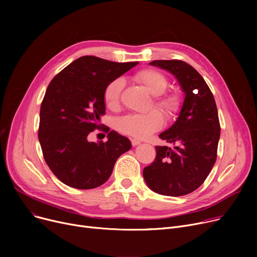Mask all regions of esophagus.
<instances>
[{"instance_id": "esophagus-1", "label": "esophagus", "mask_w": 257, "mask_h": 257, "mask_svg": "<svg viewBox=\"0 0 257 257\" xmlns=\"http://www.w3.org/2000/svg\"><path fill=\"white\" fill-rule=\"evenodd\" d=\"M140 144H141V142L138 141V140H136V139H132V140H131V145H132L133 147H136V146H138V145H140Z\"/></svg>"}]
</instances>
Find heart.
Listing matches in <instances>:
<instances>
[{"label": "heart", "mask_w": 257, "mask_h": 257, "mask_svg": "<svg viewBox=\"0 0 257 257\" xmlns=\"http://www.w3.org/2000/svg\"><path fill=\"white\" fill-rule=\"evenodd\" d=\"M132 78L154 96L153 106L163 112L167 119L172 120L179 114L182 108V98L176 91H166L168 79L163 73L153 69H145L137 72ZM123 86V79L120 78L111 80L105 86L103 101L109 110H116L119 107V97ZM163 126L164 116L157 110L143 114H128L120 117L116 123V128L120 133L139 140L149 138Z\"/></svg>", "instance_id": "1"}]
</instances>
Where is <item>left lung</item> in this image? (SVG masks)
Returning <instances> with one entry per match:
<instances>
[{
	"mask_svg": "<svg viewBox=\"0 0 257 257\" xmlns=\"http://www.w3.org/2000/svg\"><path fill=\"white\" fill-rule=\"evenodd\" d=\"M150 64L176 77L185 98L177 120L159 134V139L174 148L156 146V157L143 175L155 193L184 196L205 181L217 160L221 131L217 105L205 80L192 65L178 59Z\"/></svg>",
	"mask_w": 257,
	"mask_h": 257,
	"instance_id": "left-lung-1",
	"label": "left lung"
}]
</instances>
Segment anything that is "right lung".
I'll return each instance as SVG.
<instances>
[{
    "label": "right lung",
    "instance_id": "obj_1",
    "mask_svg": "<svg viewBox=\"0 0 257 257\" xmlns=\"http://www.w3.org/2000/svg\"><path fill=\"white\" fill-rule=\"evenodd\" d=\"M138 63L82 56L52 79L40 106L38 140L47 165L64 184L78 190L102 185L130 150V141L109 128L107 142L87 137L102 125L105 86Z\"/></svg>",
    "mask_w": 257,
    "mask_h": 257
}]
</instances>
